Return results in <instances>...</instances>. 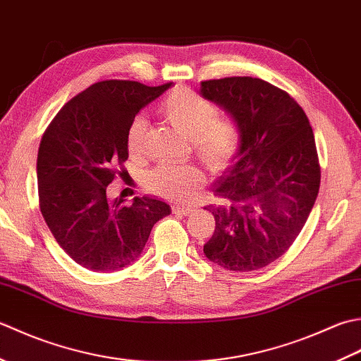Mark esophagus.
Returning <instances> with one entry per match:
<instances>
[{"label": "esophagus", "mask_w": 361, "mask_h": 361, "mask_svg": "<svg viewBox=\"0 0 361 361\" xmlns=\"http://www.w3.org/2000/svg\"><path fill=\"white\" fill-rule=\"evenodd\" d=\"M173 212L178 213V215H190V213L193 212V207H190V205L174 204V205H173Z\"/></svg>", "instance_id": "obj_1"}]
</instances>
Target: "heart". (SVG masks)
<instances>
[{"label":"heart","mask_w":361,"mask_h":361,"mask_svg":"<svg viewBox=\"0 0 361 361\" xmlns=\"http://www.w3.org/2000/svg\"><path fill=\"white\" fill-rule=\"evenodd\" d=\"M159 112L165 120L191 140L196 154L213 173L226 170L240 148L237 123L218 116V107L207 98L187 87L174 88L160 102ZM146 135V121L137 116L128 129V149L138 154ZM200 168L193 165H160L146 174L145 185L152 193L168 200L185 201L202 185Z\"/></svg>","instance_id":"1"}]
</instances>
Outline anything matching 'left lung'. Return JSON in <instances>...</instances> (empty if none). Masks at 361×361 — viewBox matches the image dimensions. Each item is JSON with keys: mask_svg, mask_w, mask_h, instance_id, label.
Returning <instances> with one entry per match:
<instances>
[{"mask_svg": "<svg viewBox=\"0 0 361 361\" xmlns=\"http://www.w3.org/2000/svg\"><path fill=\"white\" fill-rule=\"evenodd\" d=\"M200 93L240 129L237 156L212 185L215 232L204 254L227 271L264 268L288 251L318 196L310 121L288 93L259 78L204 80Z\"/></svg>", "mask_w": 361, "mask_h": 361, "instance_id": "8db88e82", "label": "left lung"}]
</instances>
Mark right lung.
<instances>
[{
	"instance_id": "right-lung-1",
	"label": "right lung",
	"mask_w": 361,
	"mask_h": 361,
	"mask_svg": "<svg viewBox=\"0 0 361 361\" xmlns=\"http://www.w3.org/2000/svg\"><path fill=\"white\" fill-rule=\"evenodd\" d=\"M173 82L101 80L65 104L42 137L37 182L42 215L65 252L92 271H118L143 252L152 226L171 213L156 197L123 205L106 188L129 157L135 115Z\"/></svg>"
}]
</instances>
